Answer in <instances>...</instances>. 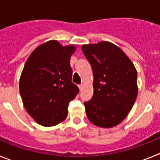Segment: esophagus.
I'll return each instance as SVG.
<instances>
[{"label": "esophagus", "mask_w": 160, "mask_h": 160, "mask_svg": "<svg viewBox=\"0 0 160 160\" xmlns=\"http://www.w3.org/2000/svg\"><path fill=\"white\" fill-rule=\"evenodd\" d=\"M78 88H79V90H82V88H83V85H82V84L78 85Z\"/></svg>", "instance_id": "esophagus-1"}]
</instances>
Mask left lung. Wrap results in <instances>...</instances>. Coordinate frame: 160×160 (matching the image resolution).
Returning a JSON list of instances; mask_svg holds the SVG:
<instances>
[{
    "mask_svg": "<svg viewBox=\"0 0 160 160\" xmlns=\"http://www.w3.org/2000/svg\"><path fill=\"white\" fill-rule=\"evenodd\" d=\"M94 75V94L84 102L88 119L103 128L115 127L128 116L138 94L137 70L122 49L109 42L83 45Z\"/></svg>",
    "mask_w": 160,
    "mask_h": 160,
    "instance_id": "obj_1",
    "label": "left lung"
}]
</instances>
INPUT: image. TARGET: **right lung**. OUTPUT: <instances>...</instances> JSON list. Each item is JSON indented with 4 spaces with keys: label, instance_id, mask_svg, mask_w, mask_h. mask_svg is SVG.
I'll return each instance as SVG.
<instances>
[{
    "label": "right lung",
    "instance_id": "1",
    "mask_svg": "<svg viewBox=\"0 0 160 160\" xmlns=\"http://www.w3.org/2000/svg\"><path fill=\"white\" fill-rule=\"evenodd\" d=\"M76 50L58 41L42 44L32 52L20 78L24 107L38 124L53 127L67 117L69 102L79 89L71 81L70 60Z\"/></svg>",
    "mask_w": 160,
    "mask_h": 160
}]
</instances>
